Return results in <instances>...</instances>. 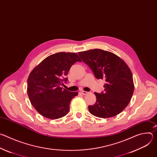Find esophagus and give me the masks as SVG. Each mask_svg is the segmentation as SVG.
<instances>
[{"mask_svg": "<svg viewBox=\"0 0 157 157\" xmlns=\"http://www.w3.org/2000/svg\"><path fill=\"white\" fill-rule=\"evenodd\" d=\"M81 93H82V94H83V95H86V94H89V92H86V91H82L81 92Z\"/></svg>", "mask_w": 157, "mask_h": 157, "instance_id": "esophagus-1", "label": "esophagus"}]
</instances>
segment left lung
I'll return each instance as SVG.
<instances>
[{
	"label": "left lung",
	"instance_id": "8db88e82",
	"mask_svg": "<svg viewBox=\"0 0 157 157\" xmlns=\"http://www.w3.org/2000/svg\"><path fill=\"white\" fill-rule=\"evenodd\" d=\"M78 55L97 79L105 81L104 91L94 93L96 102L88 106L90 113L101 118H109L121 113L130 102L134 91L129 67L116 55L100 49L79 52Z\"/></svg>",
	"mask_w": 157,
	"mask_h": 157
}]
</instances>
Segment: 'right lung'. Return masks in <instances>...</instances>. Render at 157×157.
Instances as JSON below:
<instances>
[{
	"mask_svg": "<svg viewBox=\"0 0 157 157\" xmlns=\"http://www.w3.org/2000/svg\"><path fill=\"white\" fill-rule=\"evenodd\" d=\"M81 61L75 53L60 52L44 59L32 71L27 94L33 107L42 116L57 119L68 114L71 99L78 94L61 87L66 82L71 66Z\"/></svg>",
	"mask_w": 157,
	"mask_h": 157,
	"instance_id": "obj_1",
	"label": "right lung"
}]
</instances>
